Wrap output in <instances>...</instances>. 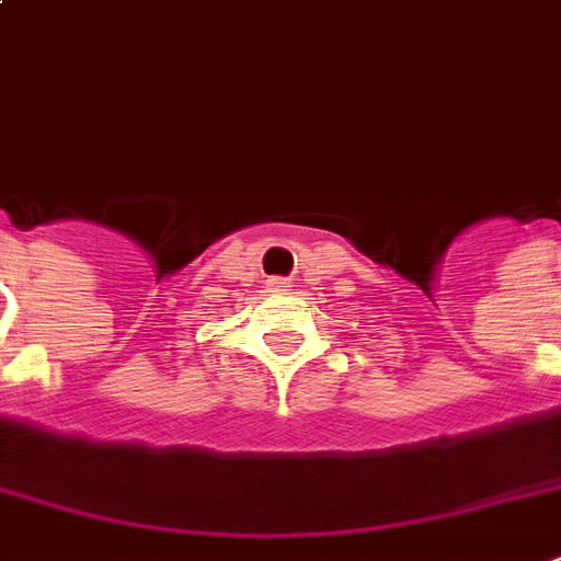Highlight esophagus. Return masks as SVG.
I'll list each match as a JSON object with an SVG mask.
<instances>
[{
	"label": "esophagus",
	"mask_w": 561,
	"mask_h": 561,
	"mask_svg": "<svg viewBox=\"0 0 561 561\" xmlns=\"http://www.w3.org/2000/svg\"><path fill=\"white\" fill-rule=\"evenodd\" d=\"M267 285H270V291H288V282L279 279V276H276V279H270Z\"/></svg>",
	"instance_id": "1"
}]
</instances>
